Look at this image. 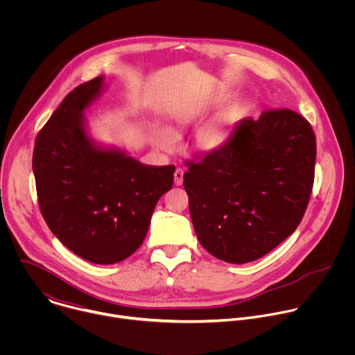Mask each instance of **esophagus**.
Wrapping results in <instances>:
<instances>
[{"label": "esophagus", "instance_id": "esophagus-1", "mask_svg": "<svg viewBox=\"0 0 355 355\" xmlns=\"http://www.w3.org/2000/svg\"><path fill=\"white\" fill-rule=\"evenodd\" d=\"M182 180H184V171L181 168H177L174 171V184L175 185H182Z\"/></svg>", "mask_w": 355, "mask_h": 355}]
</instances>
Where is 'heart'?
<instances>
[{"label":"heart","mask_w":355,"mask_h":355,"mask_svg":"<svg viewBox=\"0 0 355 355\" xmlns=\"http://www.w3.org/2000/svg\"><path fill=\"white\" fill-rule=\"evenodd\" d=\"M200 111L202 108H198V107L178 111L174 115V123L177 126L188 125L198 116ZM229 136H230L229 129L223 122H219V121L211 122L208 125L199 128L193 133L191 140V147L199 155H211L226 144V141L229 140ZM151 140H153V143L159 148H163V150H173L175 144L174 136L168 130L162 128L153 129V132H151Z\"/></svg>","instance_id":"obj_1"}]
</instances>
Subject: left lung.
Wrapping results in <instances>:
<instances>
[{
	"instance_id": "obj_1",
	"label": "left lung",
	"mask_w": 355,
	"mask_h": 355,
	"mask_svg": "<svg viewBox=\"0 0 355 355\" xmlns=\"http://www.w3.org/2000/svg\"><path fill=\"white\" fill-rule=\"evenodd\" d=\"M315 160V133L299 114L277 110L240 119L222 148L184 174L202 247L232 264L274 250L306 211Z\"/></svg>"
}]
</instances>
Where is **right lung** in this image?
Segmentation results:
<instances>
[{
  "label": "right lung",
  "instance_id": "1",
  "mask_svg": "<svg viewBox=\"0 0 355 355\" xmlns=\"http://www.w3.org/2000/svg\"><path fill=\"white\" fill-rule=\"evenodd\" d=\"M105 89L107 78L99 76L67 94L39 132L32 160L49 229L74 254L101 266L119 263L140 247L175 171L143 164L91 136L84 111Z\"/></svg>",
  "mask_w": 355,
  "mask_h": 355
}]
</instances>
